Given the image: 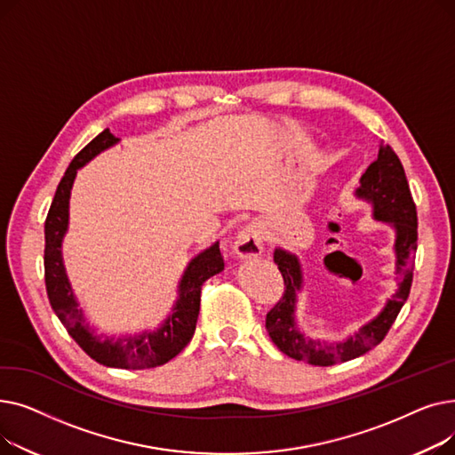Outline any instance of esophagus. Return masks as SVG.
<instances>
[{
    "instance_id": "esophagus-1",
    "label": "esophagus",
    "mask_w": 455,
    "mask_h": 455,
    "mask_svg": "<svg viewBox=\"0 0 455 455\" xmlns=\"http://www.w3.org/2000/svg\"><path fill=\"white\" fill-rule=\"evenodd\" d=\"M234 251L240 258H256L264 251V230L259 223H249L235 235Z\"/></svg>"
}]
</instances>
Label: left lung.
Wrapping results in <instances>:
<instances>
[{"label": "left lung", "instance_id": "1", "mask_svg": "<svg viewBox=\"0 0 455 455\" xmlns=\"http://www.w3.org/2000/svg\"><path fill=\"white\" fill-rule=\"evenodd\" d=\"M355 196L372 204L374 220L393 225L396 232L395 254L398 273V291L387 299L384 309L371 323L363 324L354 336L339 343L309 339L299 331L295 323L297 293L302 288V269L299 258L283 249H275V264L283 278V295L266 317V328L273 343L297 362L328 367L362 355L384 341L403 302L410 297L415 252H417V206L413 203L403 165L391 146L381 143L378 158L360 179Z\"/></svg>", "mask_w": 455, "mask_h": 455}]
</instances>
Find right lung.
<instances>
[{"mask_svg": "<svg viewBox=\"0 0 455 455\" xmlns=\"http://www.w3.org/2000/svg\"><path fill=\"white\" fill-rule=\"evenodd\" d=\"M108 129L95 136L88 146L76 155L66 170L59 188L55 191L53 203L47 212L44 234V276L47 299L53 312L66 326L68 333L76 339V343L101 365L117 367V369H153L164 365L189 343L194 338L199 306H201V288L203 283L225 269V259L220 251V243H213L210 249L197 254L189 261L182 280L179 283V299L172 309V314L155 331H141L140 336L129 338H100L88 328L83 309H79L77 299L71 290L66 269L62 264V237L68 230V208H69V191L74 186L79 167L98 156L101 151L112 148L117 143Z\"/></svg>", "mask_w": 455, "mask_h": 455, "instance_id": "1", "label": "right lung"}]
</instances>
